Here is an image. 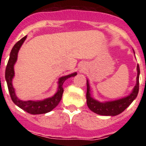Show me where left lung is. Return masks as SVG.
Here are the masks:
<instances>
[{"label":"left lung","mask_w":146,"mask_h":146,"mask_svg":"<svg viewBox=\"0 0 146 146\" xmlns=\"http://www.w3.org/2000/svg\"><path fill=\"white\" fill-rule=\"evenodd\" d=\"M137 82L134 88L133 91L126 97L123 99L115 100L106 102H100L97 100H95L91 97L90 93V86L87 80V93H86V99H87V105L91 111L96 114L101 115H110L115 116L124 111L126 108L129 106L134 99L137 97L139 91V75H140V67L137 64Z\"/></svg>","instance_id":"left-lung-1"}]
</instances>
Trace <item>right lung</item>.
I'll use <instances>...</instances> for the list:
<instances>
[{"label": "right lung", "instance_id": "obj_1", "mask_svg": "<svg viewBox=\"0 0 146 146\" xmlns=\"http://www.w3.org/2000/svg\"><path fill=\"white\" fill-rule=\"evenodd\" d=\"M26 37L27 36H25L23 38H21L20 41H18L14 45V47L11 51V53H10V57L9 59V61H8L7 66H6V72H5V78H6V82H7L8 89H9L10 96H11L13 102L15 103L16 105H17L19 108L23 109V110H25L30 114L33 115L47 113L53 110L60 102L63 93H64L63 84H64L66 80H67L69 77H74L75 75H77V72L60 77L58 81V88L57 93L52 97L44 99L42 101H32V100L22 101V100L18 99L17 97L16 94H15V88H13L12 86V79L15 76L14 66H15V64L16 63L17 59V54L19 52V50L20 49V47L22 46L23 42H25Z\"/></svg>", "mask_w": 146, "mask_h": 146}]
</instances>
